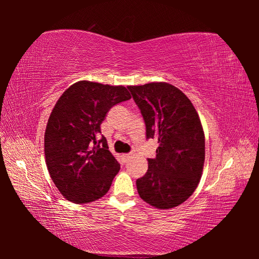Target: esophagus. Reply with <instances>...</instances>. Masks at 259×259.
Wrapping results in <instances>:
<instances>
[{"instance_id":"34e87169","label":"esophagus","mask_w":259,"mask_h":259,"mask_svg":"<svg viewBox=\"0 0 259 259\" xmlns=\"http://www.w3.org/2000/svg\"><path fill=\"white\" fill-rule=\"evenodd\" d=\"M130 158H131V155H130V153H125V155H122L123 162H128Z\"/></svg>"}]
</instances>
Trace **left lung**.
I'll return each mask as SVG.
<instances>
[{"instance_id": "8db88e82", "label": "left lung", "mask_w": 259, "mask_h": 259, "mask_svg": "<svg viewBox=\"0 0 259 259\" xmlns=\"http://www.w3.org/2000/svg\"><path fill=\"white\" fill-rule=\"evenodd\" d=\"M146 124L147 139L155 138L156 158L137 179L138 194L159 209L179 206L192 195L205 162V135L195 107L178 88L166 82L129 85Z\"/></svg>"}]
</instances>
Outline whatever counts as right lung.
Returning <instances> with one entry per match:
<instances>
[{"label": "right lung", "instance_id": "obj_1", "mask_svg": "<svg viewBox=\"0 0 259 259\" xmlns=\"http://www.w3.org/2000/svg\"><path fill=\"white\" fill-rule=\"evenodd\" d=\"M131 99L126 88L79 81L59 98L49 118L45 153L49 174L74 203L103 197L120 170L100 124L115 104Z\"/></svg>", "mask_w": 259, "mask_h": 259}]
</instances>
